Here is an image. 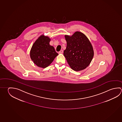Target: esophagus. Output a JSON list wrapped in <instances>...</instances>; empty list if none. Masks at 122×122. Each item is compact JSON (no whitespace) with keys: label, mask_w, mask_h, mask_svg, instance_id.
<instances>
[{"label":"esophagus","mask_w":122,"mask_h":122,"mask_svg":"<svg viewBox=\"0 0 122 122\" xmlns=\"http://www.w3.org/2000/svg\"><path fill=\"white\" fill-rule=\"evenodd\" d=\"M63 50H61L60 51H59V53L60 54H62V53H63Z\"/></svg>","instance_id":"1"}]
</instances>
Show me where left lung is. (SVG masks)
Segmentation results:
<instances>
[{
    "instance_id": "1",
    "label": "left lung",
    "mask_w": 122,
    "mask_h": 122,
    "mask_svg": "<svg viewBox=\"0 0 122 122\" xmlns=\"http://www.w3.org/2000/svg\"><path fill=\"white\" fill-rule=\"evenodd\" d=\"M67 41L64 56L73 70L86 68L91 62L94 52L91 44L83 33L76 32L71 36H65Z\"/></svg>"
}]
</instances>
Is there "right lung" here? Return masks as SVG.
<instances>
[{"label": "right lung", "instance_id": "1", "mask_svg": "<svg viewBox=\"0 0 122 122\" xmlns=\"http://www.w3.org/2000/svg\"><path fill=\"white\" fill-rule=\"evenodd\" d=\"M51 39L42 35L33 45L30 51V57L34 63L41 68L49 66L58 54L53 46L50 45Z\"/></svg>", "mask_w": 122, "mask_h": 122}]
</instances>
